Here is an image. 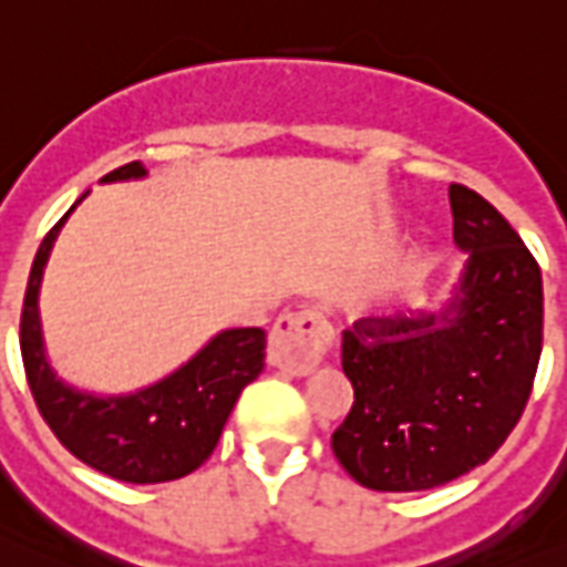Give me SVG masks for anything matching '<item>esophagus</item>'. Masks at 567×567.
Wrapping results in <instances>:
<instances>
[{
  "mask_svg": "<svg viewBox=\"0 0 567 567\" xmlns=\"http://www.w3.org/2000/svg\"><path fill=\"white\" fill-rule=\"evenodd\" d=\"M332 329L323 311L306 306L276 320L267 336V362L288 377H306L323 359Z\"/></svg>",
  "mask_w": 567,
  "mask_h": 567,
  "instance_id": "1",
  "label": "esophagus"
}]
</instances>
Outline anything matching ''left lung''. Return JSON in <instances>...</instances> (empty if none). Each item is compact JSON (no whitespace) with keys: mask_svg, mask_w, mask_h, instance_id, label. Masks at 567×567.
Masks as SVG:
<instances>
[{"mask_svg":"<svg viewBox=\"0 0 567 567\" xmlns=\"http://www.w3.org/2000/svg\"><path fill=\"white\" fill-rule=\"evenodd\" d=\"M450 212L467 252L453 300L439 315L344 329L355 400L332 453L373 492H423L488 462L533 391L545 329L538 261L476 190L450 185Z\"/></svg>","mask_w":567,"mask_h":567,"instance_id":"8db88e82","label":"left lung"}]
</instances>
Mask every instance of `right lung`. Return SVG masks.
<instances>
[{"instance_id": "obj_1", "label": "right lung", "mask_w": 567, "mask_h": 567, "mask_svg": "<svg viewBox=\"0 0 567 567\" xmlns=\"http://www.w3.org/2000/svg\"><path fill=\"white\" fill-rule=\"evenodd\" d=\"M141 176H146L144 164L132 162L102 182ZM73 208L47 231L22 300L20 350L38 412L75 458L120 483L150 485L188 476L212 456L240 391L265 368V329H226L179 371L135 394L93 396L64 385L43 353L38 293L52 244Z\"/></svg>"}]
</instances>
